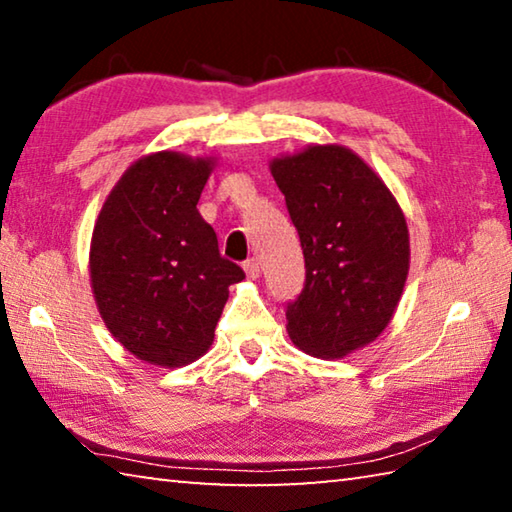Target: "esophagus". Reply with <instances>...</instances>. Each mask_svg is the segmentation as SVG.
I'll return each instance as SVG.
<instances>
[{"mask_svg":"<svg viewBox=\"0 0 512 512\" xmlns=\"http://www.w3.org/2000/svg\"><path fill=\"white\" fill-rule=\"evenodd\" d=\"M244 271L248 277H253L255 280V277H259V273H262V264H259L257 257H250L244 262Z\"/></svg>","mask_w":512,"mask_h":512,"instance_id":"obj_1","label":"esophagus"}]
</instances>
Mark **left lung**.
<instances>
[{
    "instance_id": "left-lung-1",
    "label": "left lung",
    "mask_w": 512,
    "mask_h": 512,
    "mask_svg": "<svg viewBox=\"0 0 512 512\" xmlns=\"http://www.w3.org/2000/svg\"><path fill=\"white\" fill-rule=\"evenodd\" d=\"M305 255V287L287 302L302 352L339 359L384 332L409 275V230L381 178L345 146H309L271 162Z\"/></svg>"
}]
</instances>
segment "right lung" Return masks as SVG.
Listing matches in <instances>:
<instances>
[{
	"label": "right lung",
	"instance_id": "1",
	"mask_svg": "<svg viewBox=\"0 0 512 512\" xmlns=\"http://www.w3.org/2000/svg\"><path fill=\"white\" fill-rule=\"evenodd\" d=\"M212 160L160 151L137 160L112 189L92 232L90 277L110 334L137 359L185 366L207 352L246 273L221 257L196 205Z\"/></svg>",
	"mask_w": 512,
	"mask_h": 512
}]
</instances>
